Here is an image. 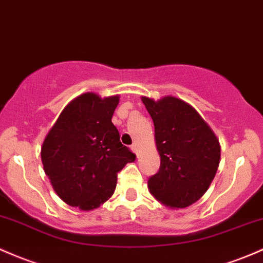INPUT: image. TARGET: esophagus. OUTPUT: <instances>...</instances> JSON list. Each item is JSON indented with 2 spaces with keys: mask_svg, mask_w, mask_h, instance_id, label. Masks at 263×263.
<instances>
[{
  "mask_svg": "<svg viewBox=\"0 0 263 263\" xmlns=\"http://www.w3.org/2000/svg\"><path fill=\"white\" fill-rule=\"evenodd\" d=\"M131 149H132V151H134V152H137V145H136V143H134V145L131 146Z\"/></svg>",
  "mask_w": 263,
  "mask_h": 263,
  "instance_id": "esophagus-1",
  "label": "esophagus"
}]
</instances>
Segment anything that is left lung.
Masks as SVG:
<instances>
[{
	"mask_svg": "<svg viewBox=\"0 0 263 263\" xmlns=\"http://www.w3.org/2000/svg\"><path fill=\"white\" fill-rule=\"evenodd\" d=\"M155 125L161 166L148 178L149 192L161 203L184 209L211 184L221 157L217 137L197 111L184 101L142 97Z\"/></svg>",
	"mask_w": 263,
	"mask_h": 263,
	"instance_id": "left-lung-1",
	"label": "left lung"
}]
</instances>
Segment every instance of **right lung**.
Returning <instances> with one entry per match:
<instances>
[{
  "label": "right lung",
  "instance_id": "right-lung-1",
  "mask_svg": "<svg viewBox=\"0 0 263 263\" xmlns=\"http://www.w3.org/2000/svg\"><path fill=\"white\" fill-rule=\"evenodd\" d=\"M120 97L87 92L72 100L46 136L43 170L62 201L89 211L114 195L117 172L136 156L120 141L111 118Z\"/></svg>",
  "mask_w": 263,
  "mask_h": 263
}]
</instances>
